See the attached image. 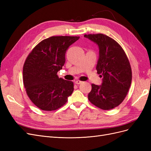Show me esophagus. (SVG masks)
I'll return each mask as SVG.
<instances>
[{"mask_svg":"<svg viewBox=\"0 0 151 151\" xmlns=\"http://www.w3.org/2000/svg\"><path fill=\"white\" fill-rule=\"evenodd\" d=\"M82 83H83V82L79 81V80H77V81H76L75 82V83H76V84H81Z\"/></svg>","mask_w":151,"mask_h":151,"instance_id":"1","label":"esophagus"}]
</instances>
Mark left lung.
I'll use <instances>...</instances> for the list:
<instances>
[{"label":"left lung","mask_w":151,"mask_h":151,"mask_svg":"<svg viewBox=\"0 0 151 151\" xmlns=\"http://www.w3.org/2000/svg\"><path fill=\"white\" fill-rule=\"evenodd\" d=\"M96 43L99 57L96 70L103 76L101 86L91 84L89 101L96 107L108 110L120 105L132 83V68L124 50L115 40L103 34L84 35Z\"/></svg>","instance_id":"8db88e82"}]
</instances>
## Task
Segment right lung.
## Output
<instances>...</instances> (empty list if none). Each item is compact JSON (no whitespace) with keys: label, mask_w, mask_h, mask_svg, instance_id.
<instances>
[{"label":"right lung","mask_w":151,"mask_h":151,"mask_svg":"<svg viewBox=\"0 0 151 151\" xmlns=\"http://www.w3.org/2000/svg\"><path fill=\"white\" fill-rule=\"evenodd\" d=\"M79 36H51L31 50L23 65V84L33 103L43 111L64 105L74 91L72 81L59 78L57 72L65 62V53Z\"/></svg>","instance_id":"obj_1"}]
</instances>
